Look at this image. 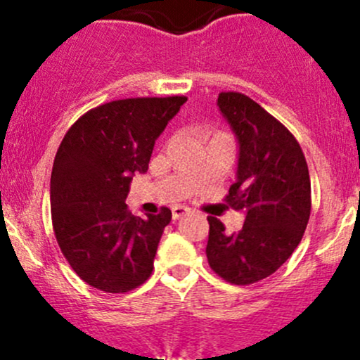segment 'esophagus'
I'll list each match as a JSON object with an SVG mask.
<instances>
[{
	"mask_svg": "<svg viewBox=\"0 0 360 360\" xmlns=\"http://www.w3.org/2000/svg\"><path fill=\"white\" fill-rule=\"evenodd\" d=\"M188 212H190V209H188V207H184V205H176V207H172V219H174V221L181 219V217L186 216Z\"/></svg>",
	"mask_w": 360,
	"mask_h": 360,
	"instance_id": "34e87169",
	"label": "esophagus"
}]
</instances>
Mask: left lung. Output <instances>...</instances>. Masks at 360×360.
<instances>
[{
	"label": "left lung",
	"mask_w": 360,
	"mask_h": 360,
	"mask_svg": "<svg viewBox=\"0 0 360 360\" xmlns=\"http://www.w3.org/2000/svg\"><path fill=\"white\" fill-rule=\"evenodd\" d=\"M217 106L238 143L237 181L226 202L244 214L237 233L209 216L207 259L219 277L248 285L275 274L297 248L311 209L310 174L294 136L244 94L221 92Z\"/></svg>",
	"instance_id": "left-lung-1"
}]
</instances>
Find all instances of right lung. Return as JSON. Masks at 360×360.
<instances>
[{"mask_svg":"<svg viewBox=\"0 0 360 360\" xmlns=\"http://www.w3.org/2000/svg\"><path fill=\"white\" fill-rule=\"evenodd\" d=\"M184 103L183 96L111 101L76 120L57 150L50 177L57 244L76 275L99 291L129 292L153 271L172 212L163 207L134 216L125 198Z\"/></svg>","mask_w":360,"mask_h":360,"instance_id":"obj_1","label":"right lung"}]
</instances>
